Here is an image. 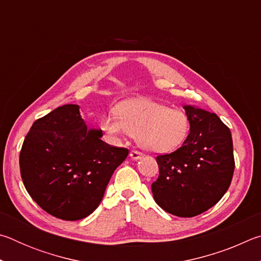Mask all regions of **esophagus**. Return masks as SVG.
<instances>
[{
	"label": "esophagus",
	"instance_id": "esophagus-1",
	"mask_svg": "<svg viewBox=\"0 0 261 261\" xmlns=\"http://www.w3.org/2000/svg\"><path fill=\"white\" fill-rule=\"evenodd\" d=\"M130 156L132 159H135V160H138V159L143 156V153H140L139 151H136V149H132V151L130 152Z\"/></svg>",
	"mask_w": 261,
	"mask_h": 261
}]
</instances>
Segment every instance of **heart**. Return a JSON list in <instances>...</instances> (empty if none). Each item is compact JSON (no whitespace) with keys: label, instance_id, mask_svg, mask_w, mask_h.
Instances as JSON below:
<instances>
[{"label":"heart","instance_id":"obj_1","mask_svg":"<svg viewBox=\"0 0 261 261\" xmlns=\"http://www.w3.org/2000/svg\"><path fill=\"white\" fill-rule=\"evenodd\" d=\"M100 127L113 140L132 135L147 151L168 153L178 148L187 139L190 118L182 109L137 98L118 103L115 113L101 118Z\"/></svg>","mask_w":261,"mask_h":261}]
</instances>
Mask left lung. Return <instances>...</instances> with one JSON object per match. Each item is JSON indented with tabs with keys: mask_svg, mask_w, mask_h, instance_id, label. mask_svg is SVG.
Returning a JSON list of instances; mask_svg holds the SVG:
<instances>
[{
	"mask_svg": "<svg viewBox=\"0 0 261 261\" xmlns=\"http://www.w3.org/2000/svg\"><path fill=\"white\" fill-rule=\"evenodd\" d=\"M190 134L182 146L159 154V177L152 183L156 204L179 218L213 207L230 187L235 159L229 127L218 115L185 106Z\"/></svg>",
	"mask_w": 261,
	"mask_h": 261,
	"instance_id": "1",
	"label": "left lung"
}]
</instances>
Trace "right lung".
Wrapping results in <instances>:
<instances>
[{"label":"right lung","mask_w":261,"mask_h":261,"mask_svg":"<svg viewBox=\"0 0 261 261\" xmlns=\"http://www.w3.org/2000/svg\"><path fill=\"white\" fill-rule=\"evenodd\" d=\"M101 136L102 131L87 130L77 105L61 106L31 126L19 154L20 175L31 198L48 214L77 221L99 206L129 154Z\"/></svg>","instance_id":"add662e5"}]
</instances>
